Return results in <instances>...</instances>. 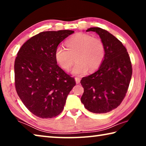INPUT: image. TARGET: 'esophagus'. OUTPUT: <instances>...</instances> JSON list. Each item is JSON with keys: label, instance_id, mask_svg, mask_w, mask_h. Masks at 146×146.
Listing matches in <instances>:
<instances>
[{"label": "esophagus", "instance_id": "1", "mask_svg": "<svg viewBox=\"0 0 146 146\" xmlns=\"http://www.w3.org/2000/svg\"><path fill=\"white\" fill-rule=\"evenodd\" d=\"M75 81H76V83L78 84H79L80 82V78H78V77H76L75 78Z\"/></svg>", "mask_w": 146, "mask_h": 146}]
</instances>
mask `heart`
<instances>
[{
  "label": "heart",
  "instance_id": "heart-1",
  "mask_svg": "<svg viewBox=\"0 0 146 146\" xmlns=\"http://www.w3.org/2000/svg\"><path fill=\"white\" fill-rule=\"evenodd\" d=\"M67 48L58 46L55 49V57L59 66L68 70L76 60L72 70L75 75H84L88 70L95 71L100 67L104 58V44L100 38L93 37L86 33H78L66 43Z\"/></svg>",
  "mask_w": 146,
  "mask_h": 146
}]
</instances>
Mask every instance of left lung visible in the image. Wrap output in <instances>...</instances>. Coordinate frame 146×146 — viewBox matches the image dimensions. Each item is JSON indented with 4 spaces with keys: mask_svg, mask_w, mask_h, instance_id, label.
I'll use <instances>...</instances> for the list:
<instances>
[{
    "mask_svg": "<svg viewBox=\"0 0 146 146\" xmlns=\"http://www.w3.org/2000/svg\"><path fill=\"white\" fill-rule=\"evenodd\" d=\"M104 44L106 54L98 70L80 80L84 88L81 102L94 113H106L117 108L124 98L132 76V66L121 42L100 28H90Z\"/></svg>",
    "mask_w": 146,
    "mask_h": 146,
    "instance_id": "left-lung-1",
    "label": "left lung"
}]
</instances>
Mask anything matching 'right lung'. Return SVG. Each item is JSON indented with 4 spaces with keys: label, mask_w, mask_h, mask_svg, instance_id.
<instances>
[{
    "label": "right lung",
    "mask_w": 146,
    "mask_h": 146,
    "mask_svg": "<svg viewBox=\"0 0 146 146\" xmlns=\"http://www.w3.org/2000/svg\"><path fill=\"white\" fill-rule=\"evenodd\" d=\"M72 30L43 31L24 43L15 60V85L19 98L36 117L50 118L62 111L75 86V78L59 67L55 57L58 44Z\"/></svg>",
    "instance_id": "1"
}]
</instances>
